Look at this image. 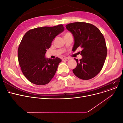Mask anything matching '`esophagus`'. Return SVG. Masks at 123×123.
<instances>
[{"label":"esophagus","mask_w":123,"mask_h":123,"mask_svg":"<svg viewBox=\"0 0 123 123\" xmlns=\"http://www.w3.org/2000/svg\"><path fill=\"white\" fill-rule=\"evenodd\" d=\"M70 59L69 58V57H65V58H63L62 59V61H68Z\"/></svg>","instance_id":"esophagus-1"}]
</instances>
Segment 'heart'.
Here are the masks:
<instances>
[{"instance_id":"1","label":"heart","mask_w":123,"mask_h":123,"mask_svg":"<svg viewBox=\"0 0 123 123\" xmlns=\"http://www.w3.org/2000/svg\"><path fill=\"white\" fill-rule=\"evenodd\" d=\"M70 34L69 33H67L66 34H65V35H66V34Z\"/></svg>"}]
</instances>
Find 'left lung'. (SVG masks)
<instances>
[{"label":"left lung","instance_id":"1","mask_svg":"<svg viewBox=\"0 0 123 123\" xmlns=\"http://www.w3.org/2000/svg\"><path fill=\"white\" fill-rule=\"evenodd\" d=\"M74 38V51L78 48L82 49V59L77 62L73 70L77 77L88 80L96 76L102 69L107 56V47L104 37L98 29L92 24L75 22L66 26Z\"/></svg>","mask_w":123,"mask_h":123}]
</instances>
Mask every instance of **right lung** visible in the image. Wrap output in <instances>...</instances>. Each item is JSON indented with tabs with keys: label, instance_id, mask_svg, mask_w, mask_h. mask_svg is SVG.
<instances>
[{
	"label": "right lung",
	"instance_id": "obj_1",
	"mask_svg": "<svg viewBox=\"0 0 123 123\" xmlns=\"http://www.w3.org/2000/svg\"><path fill=\"white\" fill-rule=\"evenodd\" d=\"M64 30L61 24L36 28L24 35L18 48V59L23 74L32 83L45 85L54 76L62 60L46 58L45 54L55 37Z\"/></svg>",
	"mask_w": 123,
	"mask_h": 123
}]
</instances>
